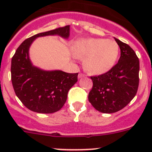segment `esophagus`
<instances>
[{
    "label": "esophagus",
    "instance_id": "34e87169",
    "mask_svg": "<svg viewBox=\"0 0 152 152\" xmlns=\"http://www.w3.org/2000/svg\"><path fill=\"white\" fill-rule=\"evenodd\" d=\"M84 76H85V75H84V74H82V73H79V75H78V77H79V78H80V77H84Z\"/></svg>",
    "mask_w": 152,
    "mask_h": 152
}]
</instances>
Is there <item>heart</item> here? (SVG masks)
Masks as SVG:
<instances>
[{
    "label": "heart",
    "mask_w": 152,
    "mask_h": 152,
    "mask_svg": "<svg viewBox=\"0 0 152 152\" xmlns=\"http://www.w3.org/2000/svg\"><path fill=\"white\" fill-rule=\"evenodd\" d=\"M73 49L78 58L84 59V68L92 75L109 72L116 63L119 51L116 42L102 38L80 40Z\"/></svg>",
    "instance_id": "b5f03b06"
}]
</instances>
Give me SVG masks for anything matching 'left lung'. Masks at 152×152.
Here are the masks:
<instances>
[{
  "label": "left lung",
  "instance_id": "1",
  "mask_svg": "<svg viewBox=\"0 0 152 152\" xmlns=\"http://www.w3.org/2000/svg\"><path fill=\"white\" fill-rule=\"evenodd\" d=\"M120 49L118 63L109 72L91 77L88 94L91 105L99 112L113 113L128 105L136 94L139 83V60L131 47L115 38Z\"/></svg>",
  "mask_w": 152,
  "mask_h": 152
}]
</instances>
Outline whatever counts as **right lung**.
<instances>
[{
  "mask_svg": "<svg viewBox=\"0 0 152 152\" xmlns=\"http://www.w3.org/2000/svg\"><path fill=\"white\" fill-rule=\"evenodd\" d=\"M70 26L38 33L24 40L11 60V80L16 95L26 108L39 113L57 112L66 102L68 91L77 81L78 73L44 71L33 66L29 49L35 39L58 35L68 39Z\"/></svg>",
  "mask_w": 152,
  "mask_h": 152,
  "instance_id": "right-lung-1",
  "label": "right lung"
}]
</instances>
